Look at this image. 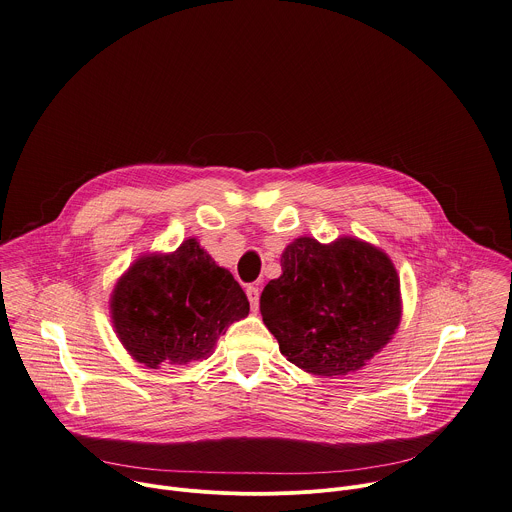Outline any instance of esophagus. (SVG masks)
<instances>
[{"label": "esophagus", "mask_w": 512, "mask_h": 512, "mask_svg": "<svg viewBox=\"0 0 512 512\" xmlns=\"http://www.w3.org/2000/svg\"><path fill=\"white\" fill-rule=\"evenodd\" d=\"M246 294H248V300H250V306H252V310H258V302H260V290H258V286H248L246 288Z\"/></svg>", "instance_id": "esophagus-1"}]
</instances>
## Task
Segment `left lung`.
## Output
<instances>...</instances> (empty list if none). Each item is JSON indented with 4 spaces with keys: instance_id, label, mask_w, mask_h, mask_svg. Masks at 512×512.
<instances>
[{
    "instance_id": "left-lung-1",
    "label": "left lung",
    "mask_w": 512,
    "mask_h": 512,
    "mask_svg": "<svg viewBox=\"0 0 512 512\" xmlns=\"http://www.w3.org/2000/svg\"><path fill=\"white\" fill-rule=\"evenodd\" d=\"M282 274L260 296L280 352L308 374L344 376L366 366L396 334L400 278L380 248L352 236L290 242Z\"/></svg>"
}]
</instances>
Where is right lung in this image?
Wrapping results in <instances>:
<instances>
[{
    "label": "right lung",
    "mask_w": 512,
    "mask_h": 512,
    "mask_svg": "<svg viewBox=\"0 0 512 512\" xmlns=\"http://www.w3.org/2000/svg\"><path fill=\"white\" fill-rule=\"evenodd\" d=\"M248 312L240 284L196 238L168 254L140 256L110 296L122 346L148 368L208 358L224 330Z\"/></svg>",
    "instance_id": "add662e5"
}]
</instances>
